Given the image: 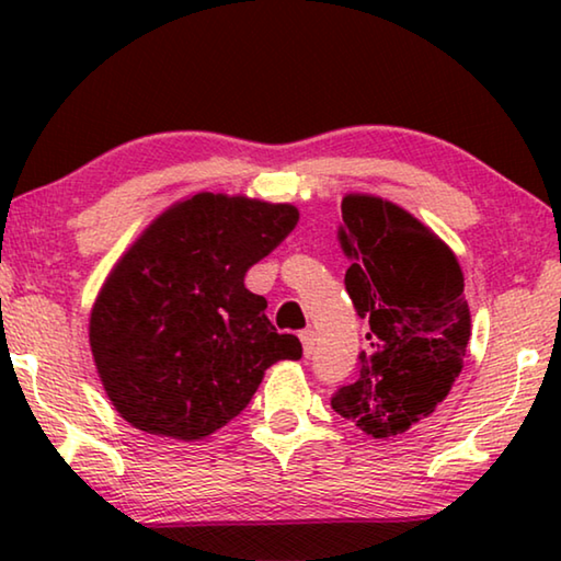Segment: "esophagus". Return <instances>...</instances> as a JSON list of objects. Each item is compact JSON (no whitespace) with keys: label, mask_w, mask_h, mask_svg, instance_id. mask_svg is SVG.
Wrapping results in <instances>:
<instances>
[{"label":"esophagus","mask_w":561,"mask_h":561,"mask_svg":"<svg viewBox=\"0 0 561 561\" xmlns=\"http://www.w3.org/2000/svg\"><path fill=\"white\" fill-rule=\"evenodd\" d=\"M299 339H301V346H304V356L314 354V346H317V334H314V331L304 329L301 334H299Z\"/></svg>","instance_id":"34e87169"}]
</instances>
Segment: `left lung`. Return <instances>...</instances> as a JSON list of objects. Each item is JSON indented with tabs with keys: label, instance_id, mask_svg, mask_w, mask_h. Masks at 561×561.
<instances>
[{
	"label": "left lung",
	"instance_id": "obj_1",
	"mask_svg": "<svg viewBox=\"0 0 561 561\" xmlns=\"http://www.w3.org/2000/svg\"><path fill=\"white\" fill-rule=\"evenodd\" d=\"M346 291L368 319V351L331 408L374 438L401 435L428 417L462 371L470 309L455 254L428 227L381 197L341 203Z\"/></svg>",
	"mask_w": 561,
	"mask_h": 561
}]
</instances>
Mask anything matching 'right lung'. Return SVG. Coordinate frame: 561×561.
<instances>
[{
	"instance_id": "add662e5",
	"label": "right lung",
	"mask_w": 561,
	"mask_h": 561,
	"mask_svg": "<svg viewBox=\"0 0 561 561\" xmlns=\"http://www.w3.org/2000/svg\"><path fill=\"white\" fill-rule=\"evenodd\" d=\"M299 220L297 207L201 193L170 207L111 272L89 339L103 388L133 428L201 440L240 415L282 358L267 299L244 287L252 264Z\"/></svg>"
}]
</instances>
